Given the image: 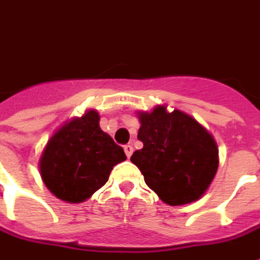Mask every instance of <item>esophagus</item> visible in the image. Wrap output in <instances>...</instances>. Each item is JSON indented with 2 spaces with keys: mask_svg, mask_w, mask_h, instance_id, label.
I'll use <instances>...</instances> for the list:
<instances>
[{
  "mask_svg": "<svg viewBox=\"0 0 260 260\" xmlns=\"http://www.w3.org/2000/svg\"><path fill=\"white\" fill-rule=\"evenodd\" d=\"M124 152H125V154H126V157L129 158L131 156H132V153H134V147L131 146V145H125Z\"/></svg>",
  "mask_w": 260,
  "mask_h": 260,
  "instance_id": "esophagus-1",
  "label": "esophagus"
}]
</instances>
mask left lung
I'll use <instances>...</instances> for the list:
<instances>
[{"label":"left lung","mask_w":260,"mask_h":260,"mask_svg":"<svg viewBox=\"0 0 260 260\" xmlns=\"http://www.w3.org/2000/svg\"><path fill=\"white\" fill-rule=\"evenodd\" d=\"M143 147L131 157L146 185L170 206L196 202L209 189L218 169L217 143L209 131L181 110L164 104L136 113Z\"/></svg>","instance_id":"left-lung-1"}]
</instances>
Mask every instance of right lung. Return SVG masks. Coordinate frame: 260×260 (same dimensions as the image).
<instances>
[{"instance_id":"add662e5","label":"right lung","mask_w":260,"mask_h":260,"mask_svg":"<svg viewBox=\"0 0 260 260\" xmlns=\"http://www.w3.org/2000/svg\"><path fill=\"white\" fill-rule=\"evenodd\" d=\"M100 115L87 110L59 126L39 160L47 189L68 203H82L108 181L110 173L126 160L124 149L100 128Z\"/></svg>"}]
</instances>
